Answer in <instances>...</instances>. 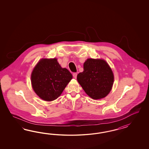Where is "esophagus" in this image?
<instances>
[{
    "label": "esophagus",
    "instance_id": "1",
    "mask_svg": "<svg viewBox=\"0 0 149 149\" xmlns=\"http://www.w3.org/2000/svg\"><path fill=\"white\" fill-rule=\"evenodd\" d=\"M77 72H74L73 73V77L74 78H77Z\"/></svg>",
    "mask_w": 149,
    "mask_h": 149
}]
</instances>
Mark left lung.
I'll list each match as a JSON object with an SVG mask.
<instances>
[{"label": "left lung", "instance_id": "1", "mask_svg": "<svg viewBox=\"0 0 149 149\" xmlns=\"http://www.w3.org/2000/svg\"><path fill=\"white\" fill-rule=\"evenodd\" d=\"M77 80L87 95L92 99H99L111 90L113 75L104 60L87 59L84 64V72L78 74Z\"/></svg>", "mask_w": 149, "mask_h": 149}]
</instances>
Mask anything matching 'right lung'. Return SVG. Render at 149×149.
I'll list each match as a JSON object with an SVG mask.
<instances>
[{"instance_id": "right-lung-1", "label": "right lung", "mask_w": 149, "mask_h": 149, "mask_svg": "<svg viewBox=\"0 0 149 149\" xmlns=\"http://www.w3.org/2000/svg\"><path fill=\"white\" fill-rule=\"evenodd\" d=\"M72 77L67 69L60 66L57 59H42L33 70L31 82L36 95L49 102L61 95Z\"/></svg>"}]
</instances>
